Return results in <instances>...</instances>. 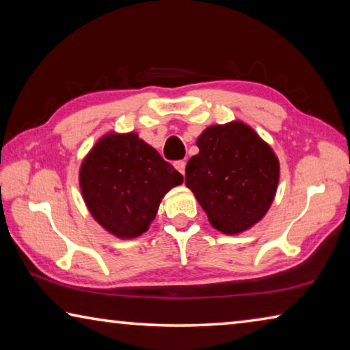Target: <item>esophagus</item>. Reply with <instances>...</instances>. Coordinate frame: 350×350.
<instances>
[{
	"instance_id": "esophagus-1",
	"label": "esophagus",
	"mask_w": 350,
	"mask_h": 350,
	"mask_svg": "<svg viewBox=\"0 0 350 350\" xmlns=\"http://www.w3.org/2000/svg\"><path fill=\"white\" fill-rule=\"evenodd\" d=\"M185 161H176L174 162V167H176V170L177 171H180L182 174H185Z\"/></svg>"
}]
</instances>
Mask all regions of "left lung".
Returning <instances> with one entry per match:
<instances>
[{
    "instance_id": "obj_1",
    "label": "left lung",
    "mask_w": 350,
    "mask_h": 350,
    "mask_svg": "<svg viewBox=\"0 0 350 350\" xmlns=\"http://www.w3.org/2000/svg\"><path fill=\"white\" fill-rule=\"evenodd\" d=\"M198 146L199 154L187 163L185 183L213 227L236 234L260 221L280 179L270 146L241 122L206 128Z\"/></svg>"
}]
</instances>
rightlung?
Wrapping results in <instances>:
<instances>
[{"mask_svg":"<svg viewBox=\"0 0 350 350\" xmlns=\"http://www.w3.org/2000/svg\"><path fill=\"white\" fill-rule=\"evenodd\" d=\"M183 176L137 134L108 135L80 170V187L94 219L118 238H137L156 217L161 199Z\"/></svg>","mask_w":350,"mask_h":350,"instance_id":"obj_1","label":"right lung"}]
</instances>
